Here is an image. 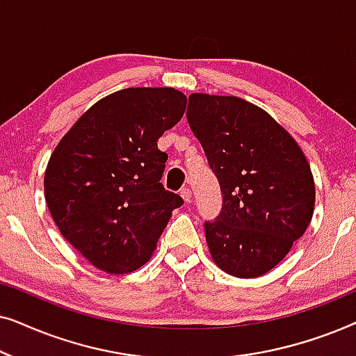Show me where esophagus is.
I'll return each instance as SVG.
<instances>
[{"label": "esophagus", "mask_w": 356, "mask_h": 356, "mask_svg": "<svg viewBox=\"0 0 356 356\" xmlns=\"http://www.w3.org/2000/svg\"><path fill=\"white\" fill-rule=\"evenodd\" d=\"M179 194H181V197H183L186 202H191V201H193V191H191V189H189L188 186L183 188L181 193H179Z\"/></svg>", "instance_id": "esophagus-1"}]
</instances>
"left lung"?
<instances>
[{
	"label": "left lung",
	"instance_id": "obj_1",
	"mask_svg": "<svg viewBox=\"0 0 356 356\" xmlns=\"http://www.w3.org/2000/svg\"><path fill=\"white\" fill-rule=\"evenodd\" d=\"M186 118L223 194L220 213L204 222L212 259L241 279L264 275L313 217L308 160L269 113L238 97L191 94Z\"/></svg>",
	"mask_w": 356,
	"mask_h": 356
}]
</instances>
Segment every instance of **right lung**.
Masks as SVG:
<instances>
[{
  "mask_svg": "<svg viewBox=\"0 0 356 356\" xmlns=\"http://www.w3.org/2000/svg\"><path fill=\"white\" fill-rule=\"evenodd\" d=\"M186 110L172 87H131L90 106L51 154L47 206L61 235L97 269L128 274L150 259L178 194L162 179L157 140Z\"/></svg>",
  "mask_w": 356,
  "mask_h": 356,
  "instance_id": "1",
  "label": "right lung"
}]
</instances>
